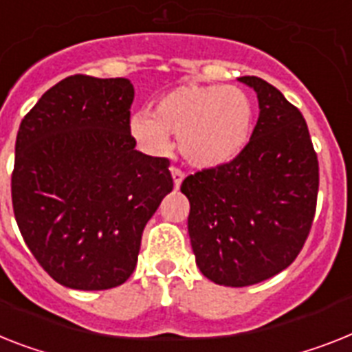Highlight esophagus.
<instances>
[{"label": "esophagus", "instance_id": "esophagus-1", "mask_svg": "<svg viewBox=\"0 0 352 352\" xmlns=\"http://www.w3.org/2000/svg\"><path fill=\"white\" fill-rule=\"evenodd\" d=\"M170 176H173L174 188L178 190L179 185H182V182H183V178H185V174H183L179 169H176V167H173V169H170Z\"/></svg>", "mask_w": 352, "mask_h": 352}]
</instances>
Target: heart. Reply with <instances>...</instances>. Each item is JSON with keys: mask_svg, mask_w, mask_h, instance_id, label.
Instances as JSON below:
<instances>
[{"mask_svg": "<svg viewBox=\"0 0 352 352\" xmlns=\"http://www.w3.org/2000/svg\"><path fill=\"white\" fill-rule=\"evenodd\" d=\"M254 124V102L241 88L183 84L158 98L155 113H133L129 133L149 155L170 149V133L179 138V153L187 164L212 169L246 149Z\"/></svg>", "mask_w": 352, "mask_h": 352, "instance_id": "heart-1", "label": "heart"}]
</instances>
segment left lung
Listing matches in <instances>:
<instances>
[{
	"instance_id": "8db88e82",
	"label": "left lung",
	"mask_w": 352,
	"mask_h": 352,
	"mask_svg": "<svg viewBox=\"0 0 352 352\" xmlns=\"http://www.w3.org/2000/svg\"><path fill=\"white\" fill-rule=\"evenodd\" d=\"M257 93L259 120L232 162L183 179L196 264L219 286L263 283L286 270L311 228L318 160L297 107L259 77H239Z\"/></svg>"
}]
</instances>
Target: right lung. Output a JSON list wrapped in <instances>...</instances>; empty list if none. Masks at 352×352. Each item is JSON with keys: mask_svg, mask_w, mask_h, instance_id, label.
I'll list each match as a JSON object with an SVG mask.
<instances>
[{"mask_svg": "<svg viewBox=\"0 0 352 352\" xmlns=\"http://www.w3.org/2000/svg\"><path fill=\"white\" fill-rule=\"evenodd\" d=\"M129 78L72 75L23 118L12 205L37 263L72 289L120 286L135 272L142 232L173 190L169 160L135 149Z\"/></svg>", "mask_w": 352, "mask_h": 352, "instance_id": "obj_1", "label": "right lung"}]
</instances>
